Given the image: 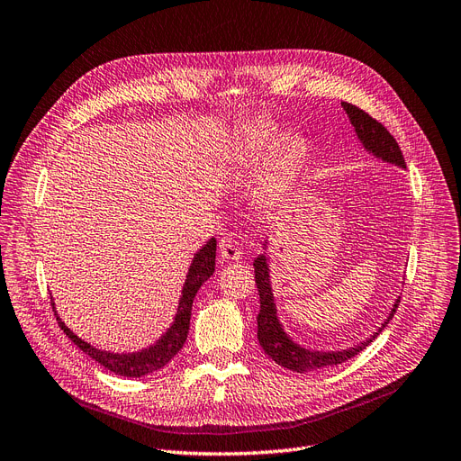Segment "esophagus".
Returning a JSON list of instances; mask_svg holds the SVG:
<instances>
[{
    "label": "esophagus",
    "mask_w": 461,
    "mask_h": 461,
    "mask_svg": "<svg viewBox=\"0 0 461 461\" xmlns=\"http://www.w3.org/2000/svg\"><path fill=\"white\" fill-rule=\"evenodd\" d=\"M220 257L226 262H235L243 258V250L235 241H231L230 237H224V240L220 241Z\"/></svg>",
    "instance_id": "34e87169"
}]
</instances>
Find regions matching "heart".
Listing matches in <instances>:
<instances>
[{
  "instance_id": "heart-1",
  "label": "heart",
  "mask_w": 461,
  "mask_h": 461,
  "mask_svg": "<svg viewBox=\"0 0 461 461\" xmlns=\"http://www.w3.org/2000/svg\"><path fill=\"white\" fill-rule=\"evenodd\" d=\"M279 129L276 125H260L252 129L245 140V156L249 159H260L264 153L274 146L266 165V175L260 185L262 195H271L291 178L302 167L308 156V142L298 132L283 134L278 142Z\"/></svg>"
}]
</instances>
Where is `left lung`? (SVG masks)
<instances>
[{
    "mask_svg": "<svg viewBox=\"0 0 461 461\" xmlns=\"http://www.w3.org/2000/svg\"><path fill=\"white\" fill-rule=\"evenodd\" d=\"M342 108L346 110L349 122L355 129L357 139L361 140L363 148L372 153L374 158L395 165L401 168H406L404 158L401 153V148L397 144V140L391 136V132L378 123L376 119L370 117L366 112H363L361 108H357L349 102H342ZM264 250H267V240L262 247ZM254 281H257L258 286V294H260V313H258V342L262 346V349L269 355L271 361H276L277 365H281L283 368L294 370V372H313V370H321L327 366H334V365H342L351 357H355L357 353H361L366 346H370V342L376 338L387 325L389 321L393 319L401 298L395 300L393 308H391L387 319L382 322V327H378L376 332H372L370 338H366L365 342L355 344L353 348L348 349H339V351H319V349H308L300 344H296L294 339L288 336L281 325V321L277 317V305H276V296H274V288H271V276H269V258L267 254H258L254 258Z\"/></svg>",
    "mask_w": 461,
    "mask_h": 461,
    "instance_id": "1",
    "label": "left lung"
}]
</instances>
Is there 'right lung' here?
I'll return each instance as SVG.
<instances>
[{"label":"right lung","mask_w":461,"mask_h":461,"mask_svg":"<svg viewBox=\"0 0 461 461\" xmlns=\"http://www.w3.org/2000/svg\"><path fill=\"white\" fill-rule=\"evenodd\" d=\"M214 262H216V240L214 237H211V240L194 254L192 266L187 267V276H185V281L182 286V296L178 302V310L175 313V321L170 322V327L167 329V332L158 339L156 344H151L149 348H144V349L134 351V353H112V351L98 349V348L91 346L89 342H85V339H81L77 334H74L64 325V321L59 317V313L55 310V302L50 300V303H53L59 327L83 353L93 357L98 365L117 374V376L142 378V376H146V374H151V372L163 368L182 349L185 338H187V330H190L194 298L201 288V285L214 274Z\"/></svg>","instance_id":"obj_1"}]
</instances>
